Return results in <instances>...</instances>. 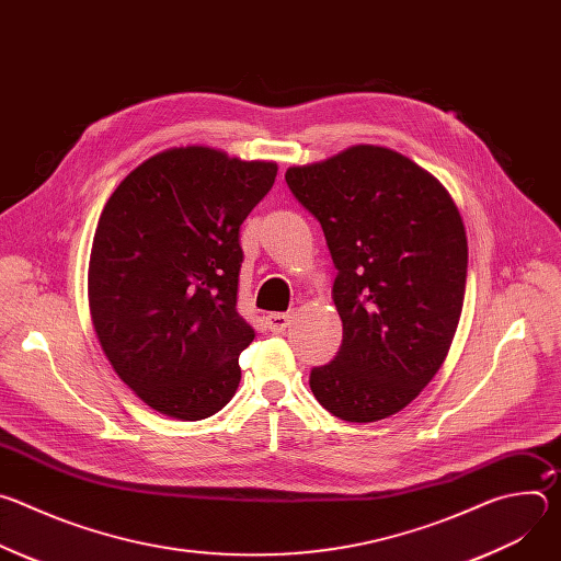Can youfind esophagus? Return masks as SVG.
<instances>
[{"label":"esophagus","instance_id":"1","mask_svg":"<svg viewBox=\"0 0 561 561\" xmlns=\"http://www.w3.org/2000/svg\"><path fill=\"white\" fill-rule=\"evenodd\" d=\"M293 322V314L290 312H271L266 317V324L271 333H284Z\"/></svg>","mask_w":561,"mask_h":561}]
</instances>
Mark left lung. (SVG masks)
<instances>
[{
	"instance_id": "left-lung-1",
	"label": "left lung",
	"mask_w": 561,
	"mask_h": 561,
	"mask_svg": "<svg viewBox=\"0 0 561 561\" xmlns=\"http://www.w3.org/2000/svg\"><path fill=\"white\" fill-rule=\"evenodd\" d=\"M286 184L322 224L337 268L344 340L310 370V390L344 422L386 420L435 377L459 324L468 242L457 204L409 157L373 144L290 167Z\"/></svg>"
}]
</instances>
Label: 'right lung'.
<instances>
[{"label":"right lung","mask_w":561,"mask_h":561,"mask_svg":"<svg viewBox=\"0 0 561 561\" xmlns=\"http://www.w3.org/2000/svg\"><path fill=\"white\" fill-rule=\"evenodd\" d=\"M275 162L210 146L148 157L108 197L93 237L89 306L119 379L180 422L221 411L255 331L237 312L239 226L273 188Z\"/></svg>","instance_id":"right-lung-1"}]
</instances>
